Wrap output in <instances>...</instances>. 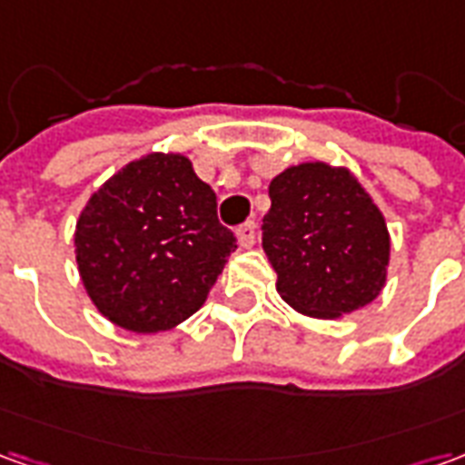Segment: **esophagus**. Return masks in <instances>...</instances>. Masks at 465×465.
<instances>
[{
    "mask_svg": "<svg viewBox=\"0 0 465 465\" xmlns=\"http://www.w3.org/2000/svg\"><path fill=\"white\" fill-rule=\"evenodd\" d=\"M236 242H239L242 249L253 246V242H256V223L249 222V223H243V226H239V229H236Z\"/></svg>",
    "mask_w": 465,
    "mask_h": 465,
    "instance_id": "1",
    "label": "esophagus"
}]
</instances>
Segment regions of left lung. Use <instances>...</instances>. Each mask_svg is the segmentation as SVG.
I'll return each instance as SVG.
<instances>
[{"mask_svg":"<svg viewBox=\"0 0 465 465\" xmlns=\"http://www.w3.org/2000/svg\"><path fill=\"white\" fill-rule=\"evenodd\" d=\"M269 196L263 252L293 312L331 322L383 292L389 226L349 166L296 163L273 176Z\"/></svg>","mask_w":465,"mask_h":465,"instance_id":"1","label":"left lung"}]
</instances>
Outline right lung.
Masks as SVG:
<instances>
[{
  "instance_id": "right-lung-1",
  "label": "right lung",
  "mask_w": 465,
  "mask_h": 465,
  "mask_svg": "<svg viewBox=\"0 0 465 465\" xmlns=\"http://www.w3.org/2000/svg\"><path fill=\"white\" fill-rule=\"evenodd\" d=\"M236 239L216 219V193L183 153L134 159L96 189L76 219L86 296L119 329H176L206 302Z\"/></svg>"
}]
</instances>
